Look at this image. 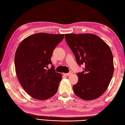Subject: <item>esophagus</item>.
<instances>
[{"mask_svg":"<svg viewBox=\"0 0 125 125\" xmlns=\"http://www.w3.org/2000/svg\"><path fill=\"white\" fill-rule=\"evenodd\" d=\"M72 73H73L72 72L70 71L68 73H64V74H64L65 76H69V75H71L72 74Z\"/></svg>","mask_w":125,"mask_h":125,"instance_id":"34e87169","label":"esophagus"}]
</instances>
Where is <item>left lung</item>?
<instances>
[{
    "mask_svg": "<svg viewBox=\"0 0 125 125\" xmlns=\"http://www.w3.org/2000/svg\"><path fill=\"white\" fill-rule=\"evenodd\" d=\"M65 39L78 65L85 64L84 71L77 74L74 93L83 100L98 98L108 88L114 73L113 56L109 46L92 33H67Z\"/></svg>",
    "mask_w": 125,
    "mask_h": 125,
    "instance_id": "left-lung-1",
    "label": "left lung"
}]
</instances>
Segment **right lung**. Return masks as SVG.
I'll use <instances>...</instances> for the list:
<instances>
[{"label":"right lung","instance_id":"right-lung-1","mask_svg":"<svg viewBox=\"0 0 125 125\" xmlns=\"http://www.w3.org/2000/svg\"><path fill=\"white\" fill-rule=\"evenodd\" d=\"M64 34L38 33L23 40L15 55V67L19 80L27 94L37 100L51 98L58 90L62 80L56 72L51 58L55 47L64 38Z\"/></svg>","mask_w":125,"mask_h":125}]
</instances>
